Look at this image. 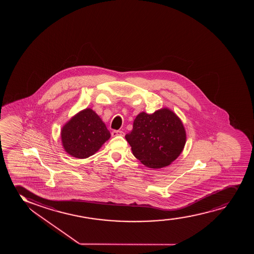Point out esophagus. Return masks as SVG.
I'll use <instances>...</instances> for the list:
<instances>
[{
    "instance_id": "1",
    "label": "esophagus",
    "mask_w": 254,
    "mask_h": 254,
    "mask_svg": "<svg viewBox=\"0 0 254 254\" xmlns=\"http://www.w3.org/2000/svg\"><path fill=\"white\" fill-rule=\"evenodd\" d=\"M111 134L112 136H118V135L124 136V135H125V133H124L122 130H113Z\"/></svg>"
}]
</instances>
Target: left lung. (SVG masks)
<instances>
[{"label": "left lung", "mask_w": 254, "mask_h": 254, "mask_svg": "<svg viewBox=\"0 0 254 254\" xmlns=\"http://www.w3.org/2000/svg\"><path fill=\"white\" fill-rule=\"evenodd\" d=\"M126 139L134 157L145 166L160 169L178 158L186 145L187 134L180 118L164 108L152 114H138Z\"/></svg>", "instance_id": "8db88e82"}]
</instances>
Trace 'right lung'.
<instances>
[{"instance_id": "right-lung-1", "label": "right lung", "mask_w": 254, "mask_h": 254, "mask_svg": "<svg viewBox=\"0 0 254 254\" xmlns=\"http://www.w3.org/2000/svg\"><path fill=\"white\" fill-rule=\"evenodd\" d=\"M110 136L105 124L91 108L75 114L61 130L64 148L77 158H89L95 154Z\"/></svg>"}]
</instances>
